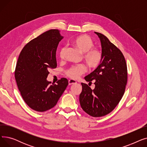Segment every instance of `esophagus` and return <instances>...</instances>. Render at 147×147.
<instances>
[{"label":"esophagus","mask_w":147,"mask_h":147,"mask_svg":"<svg viewBox=\"0 0 147 147\" xmlns=\"http://www.w3.org/2000/svg\"><path fill=\"white\" fill-rule=\"evenodd\" d=\"M77 83V82L74 80H73V79H69L68 80V84L69 85H71V84H74Z\"/></svg>","instance_id":"34e87169"}]
</instances>
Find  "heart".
Here are the masks:
<instances>
[{"instance_id": "b5f03b06", "label": "heart", "mask_w": 147, "mask_h": 147, "mask_svg": "<svg viewBox=\"0 0 147 147\" xmlns=\"http://www.w3.org/2000/svg\"><path fill=\"white\" fill-rule=\"evenodd\" d=\"M71 43L81 53L84 54L83 59L90 68H96L101 63L102 58V53L98 49L93 48L94 42L89 36L86 35L79 36L74 38ZM65 51V48L61 49L59 52L61 58H63ZM86 70L85 66L82 65L73 66L67 71V74L70 78L75 79L83 74Z\"/></svg>"}]
</instances>
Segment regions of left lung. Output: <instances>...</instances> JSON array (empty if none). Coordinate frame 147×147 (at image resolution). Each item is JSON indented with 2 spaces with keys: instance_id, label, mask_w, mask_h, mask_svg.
Masks as SVG:
<instances>
[{
  "instance_id": "8db88e82",
  "label": "left lung",
  "mask_w": 147,
  "mask_h": 147,
  "mask_svg": "<svg viewBox=\"0 0 147 147\" xmlns=\"http://www.w3.org/2000/svg\"><path fill=\"white\" fill-rule=\"evenodd\" d=\"M101 45L102 58L94 71L84 79L92 83V90L82 83L79 96L82 109L92 117H102L109 114L117 105L125 93L127 80L126 63L122 52L101 33L95 32Z\"/></svg>"
}]
</instances>
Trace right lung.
<instances>
[{"mask_svg": "<svg viewBox=\"0 0 147 147\" xmlns=\"http://www.w3.org/2000/svg\"><path fill=\"white\" fill-rule=\"evenodd\" d=\"M63 38L58 30H50L28 42L20 54L15 80L24 101L36 111L53 108L68 84L65 78L55 84L46 79L49 69L57 66V49Z\"/></svg>", "mask_w": 147, "mask_h": 147, "instance_id": "add662e5", "label": "right lung"}]
</instances>
